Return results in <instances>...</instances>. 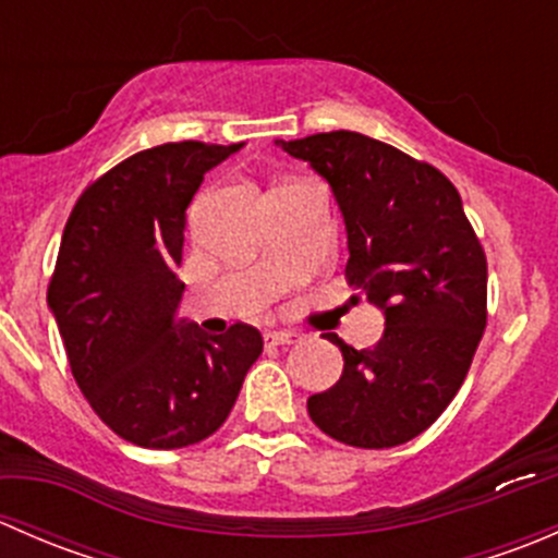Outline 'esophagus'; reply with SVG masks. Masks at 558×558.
Wrapping results in <instances>:
<instances>
[{"label": "esophagus", "instance_id": "obj_1", "mask_svg": "<svg viewBox=\"0 0 558 558\" xmlns=\"http://www.w3.org/2000/svg\"><path fill=\"white\" fill-rule=\"evenodd\" d=\"M294 340L296 335H291V331H267V335H264V342H267V345H291Z\"/></svg>", "mask_w": 558, "mask_h": 558}]
</instances>
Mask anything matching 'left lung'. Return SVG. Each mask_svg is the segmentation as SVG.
<instances>
[{"instance_id": "left-lung-1", "label": "left lung", "mask_w": 558, "mask_h": 558, "mask_svg": "<svg viewBox=\"0 0 558 558\" xmlns=\"http://www.w3.org/2000/svg\"><path fill=\"white\" fill-rule=\"evenodd\" d=\"M331 185L348 232L345 278L386 315L375 348L345 345L342 375L307 399L324 435L393 448L429 429L466 378L486 329V253L440 170L359 132L275 140Z\"/></svg>"}]
</instances>
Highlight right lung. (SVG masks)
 Returning a JSON list of instances; mask_svg holds the SVG:
<instances>
[{
    "label": "right lung",
    "instance_id": "1",
    "mask_svg": "<svg viewBox=\"0 0 558 558\" xmlns=\"http://www.w3.org/2000/svg\"><path fill=\"white\" fill-rule=\"evenodd\" d=\"M240 148L185 140L140 150L83 191L64 227L48 307L83 397L134 446L210 437L264 348L247 324L213 337L174 318L185 207Z\"/></svg>",
    "mask_w": 558,
    "mask_h": 558
}]
</instances>
